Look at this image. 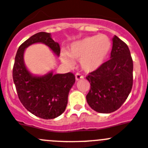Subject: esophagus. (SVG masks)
Masks as SVG:
<instances>
[{"label": "esophagus", "instance_id": "1", "mask_svg": "<svg viewBox=\"0 0 148 148\" xmlns=\"http://www.w3.org/2000/svg\"><path fill=\"white\" fill-rule=\"evenodd\" d=\"M75 78H76V80L78 81L80 79H83V76H82V74H79V73H77V74H76L75 75Z\"/></svg>", "mask_w": 148, "mask_h": 148}]
</instances>
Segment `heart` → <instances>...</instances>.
<instances>
[{
  "mask_svg": "<svg viewBox=\"0 0 148 148\" xmlns=\"http://www.w3.org/2000/svg\"><path fill=\"white\" fill-rule=\"evenodd\" d=\"M112 47V42L106 34L88 36L72 42L67 53L61 54V60L68 66H72L71 60H79V65L86 72H93L101 67Z\"/></svg>",
  "mask_w": 148,
  "mask_h": 148,
  "instance_id": "heart-1",
  "label": "heart"
}]
</instances>
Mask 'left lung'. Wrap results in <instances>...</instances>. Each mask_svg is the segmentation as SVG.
Segmentation results:
<instances>
[{"label":"left lung","mask_w":148,"mask_h":148,"mask_svg":"<svg viewBox=\"0 0 148 148\" xmlns=\"http://www.w3.org/2000/svg\"><path fill=\"white\" fill-rule=\"evenodd\" d=\"M110 59L86 79L90 88L86 100L93 110L109 114L122 106L133 86V60L126 43L114 35Z\"/></svg>","instance_id":"left-lung-1"}]
</instances>
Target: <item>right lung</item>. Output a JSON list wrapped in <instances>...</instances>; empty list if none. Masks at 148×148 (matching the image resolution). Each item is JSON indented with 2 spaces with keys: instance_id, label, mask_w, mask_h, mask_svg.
<instances>
[{
  "instance_id": "right-lung-1",
  "label": "right lung",
  "mask_w": 148,
  "mask_h": 148,
  "mask_svg": "<svg viewBox=\"0 0 148 148\" xmlns=\"http://www.w3.org/2000/svg\"><path fill=\"white\" fill-rule=\"evenodd\" d=\"M43 43L59 57L60 48L51 38V34L39 32L34 34L20 46L14 59L12 76L19 99L29 112L44 119H54L66 110L68 96L75 82L71 72L42 76L34 75L24 62L25 49L34 43Z\"/></svg>"
}]
</instances>
